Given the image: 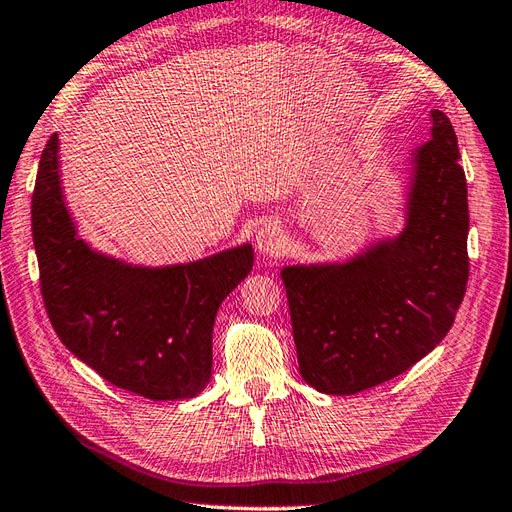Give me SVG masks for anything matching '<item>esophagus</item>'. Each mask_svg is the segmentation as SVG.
Listing matches in <instances>:
<instances>
[{"label": "esophagus", "instance_id": "34e87169", "mask_svg": "<svg viewBox=\"0 0 512 512\" xmlns=\"http://www.w3.org/2000/svg\"><path fill=\"white\" fill-rule=\"evenodd\" d=\"M283 238H285V236H283L281 225L266 223L264 227H261V229L257 231L255 246H257V251H259L261 255H274V253L281 251Z\"/></svg>", "mask_w": 512, "mask_h": 512}]
</instances>
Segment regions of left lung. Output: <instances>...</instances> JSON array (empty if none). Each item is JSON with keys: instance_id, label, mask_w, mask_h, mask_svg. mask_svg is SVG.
Instances as JSON below:
<instances>
[{"instance_id": "left-lung-1", "label": "left lung", "mask_w": 512, "mask_h": 512, "mask_svg": "<svg viewBox=\"0 0 512 512\" xmlns=\"http://www.w3.org/2000/svg\"><path fill=\"white\" fill-rule=\"evenodd\" d=\"M405 227L343 261L281 270L300 375L324 394H354L401 375L440 345L465 294V171L446 113L412 152Z\"/></svg>"}]
</instances>
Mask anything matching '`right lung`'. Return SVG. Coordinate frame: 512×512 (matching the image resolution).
Listing matches in <instances>:
<instances>
[{
    "mask_svg": "<svg viewBox=\"0 0 512 512\" xmlns=\"http://www.w3.org/2000/svg\"><path fill=\"white\" fill-rule=\"evenodd\" d=\"M32 231L42 300L72 354L152 401L193 399L208 386L214 319L253 270L251 244L156 268L96 251L66 206L57 135L40 156Z\"/></svg>",
    "mask_w": 512,
    "mask_h": 512,
    "instance_id": "add662e5",
    "label": "right lung"
}]
</instances>
